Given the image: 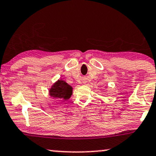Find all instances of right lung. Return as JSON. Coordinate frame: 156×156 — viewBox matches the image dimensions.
<instances>
[{"label": "right lung", "instance_id": "right-lung-1", "mask_svg": "<svg viewBox=\"0 0 156 156\" xmlns=\"http://www.w3.org/2000/svg\"><path fill=\"white\" fill-rule=\"evenodd\" d=\"M49 92L51 97L66 101L72 95L73 88L64 80H58L52 85Z\"/></svg>", "mask_w": 156, "mask_h": 156}]
</instances>
